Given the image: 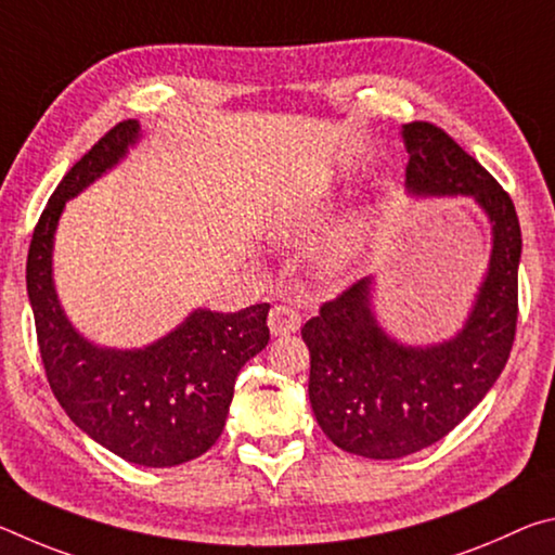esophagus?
<instances>
[{"instance_id": "34e87169", "label": "esophagus", "mask_w": 555, "mask_h": 555, "mask_svg": "<svg viewBox=\"0 0 555 555\" xmlns=\"http://www.w3.org/2000/svg\"><path fill=\"white\" fill-rule=\"evenodd\" d=\"M300 327V315L296 308H291L286 304H279L269 311V331L271 335H291Z\"/></svg>"}]
</instances>
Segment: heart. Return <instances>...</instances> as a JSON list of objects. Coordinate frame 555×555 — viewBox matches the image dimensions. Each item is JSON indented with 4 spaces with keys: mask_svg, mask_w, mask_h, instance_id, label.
<instances>
[{
    "mask_svg": "<svg viewBox=\"0 0 555 555\" xmlns=\"http://www.w3.org/2000/svg\"><path fill=\"white\" fill-rule=\"evenodd\" d=\"M327 215V201L325 198H311L306 203L296 205V208L286 210L274 224V234L281 242H298L304 240L306 234H311L318 224L325 220ZM362 230H364V215L357 212L350 218V222L335 234L325 249V261L331 269H345L354 259L357 249H360L362 242Z\"/></svg>",
    "mask_w": 555,
    "mask_h": 555,
    "instance_id": "b5f03b06",
    "label": "heart"
}]
</instances>
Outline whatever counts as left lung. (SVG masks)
<instances>
[{
  "label": "left lung",
  "mask_w": 555,
  "mask_h": 555,
  "mask_svg": "<svg viewBox=\"0 0 555 555\" xmlns=\"http://www.w3.org/2000/svg\"><path fill=\"white\" fill-rule=\"evenodd\" d=\"M413 198H473L490 222L485 279L460 331L409 345L384 331L374 276L323 304L300 335L311 350L308 399L318 426L347 453L397 460L448 436L494 387L514 343L521 228L502 185L428 121L401 127Z\"/></svg>",
  "instance_id": "1"
}]
</instances>
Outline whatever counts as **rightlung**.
I'll return each instance as SVG.
<instances>
[{
	"label": "right lung",
	"mask_w": 555,
	"mask_h": 555,
	"mask_svg": "<svg viewBox=\"0 0 555 555\" xmlns=\"http://www.w3.org/2000/svg\"><path fill=\"white\" fill-rule=\"evenodd\" d=\"M139 139L137 119L119 121L63 176L34 230L26 291L46 377L73 424L127 463L173 467L220 438L234 379L269 343V304L237 313L195 308L171 333L131 350L95 345L70 323L53 281L59 220Z\"/></svg>",
	"instance_id": "add662e5"
}]
</instances>
